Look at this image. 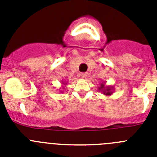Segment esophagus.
I'll use <instances>...</instances> for the list:
<instances>
[{"label": "esophagus", "instance_id": "obj_1", "mask_svg": "<svg viewBox=\"0 0 157 157\" xmlns=\"http://www.w3.org/2000/svg\"><path fill=\"white\" fill-rule=\"evenodd\" d=\"M87 75H87L86 72H84V73H82V77L83 78H86Z\"/></svg>", "mask_w": 157, "mask_h": 157}]
</instances>
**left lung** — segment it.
Segmentation results:
<instances>
[{
    "label": "left lung",
    "mask_w": 157,
    "mask_h": 157,
    "mask_svg": "<svg viewBox=\"0 0 157 157\" xmlns=\"http://www.w3.org/2000/svg\"><path fill=\"white\" fill-rule=\"evenodd\" d=\"M98 90L101 91L103 94L106 96H111L113 94V86H105V82L100 83V86L98 87Z\"/></svg>",
    "instance_id": "obj_1"
}]
</instances>
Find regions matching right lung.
<instances>
[{"label": "right lung", "instance_id": "add662e5", "mask_svg": "<svg viewBox=\"0 0 157 157\" xmlns=\"http://www.w3.org/2000/svg\"><path fill=\"white\" fill-rule=\"evenodd\" d=\"M63 82H62V88H64V86H66L67 85V82H64V81H62ZM61 92H63V91H61Z\"/></svg>", "mask_w": 157, "mask_h": 157}]
</instances>
